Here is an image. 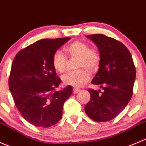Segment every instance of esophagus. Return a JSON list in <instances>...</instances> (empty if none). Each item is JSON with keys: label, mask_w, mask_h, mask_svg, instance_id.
I'll return each mask as SVG.
<instances>
[{"label": "esophagus", "mask_w": 146, "mask_h": 146, "mask_svg": "<svg viewBox=\"0 0 146 146\" xmlns=\"http://www.w3.org/2000/svg\"><path fill=\"white\" fill-rule=\"evenodd\" d=\"M80 91V89H77V88L73 89V93L74 94H77Z\"/></svg>", "instance_id": "1"}]
</instances>
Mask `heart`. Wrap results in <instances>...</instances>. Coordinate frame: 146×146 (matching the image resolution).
Segmentation results:
<instances>
[{
    "instance_id": "b5f03b06",
    "label": "heart",
    "mask_w": 146,
    "mask_h": 146,
    "mask_svg": "<svg viewBox=\"0 0 146 146\" xmlns=\"http://www.w3.org/2000/svg\"><path fill=\"white\" fill-rule=\"evenodd\" d=\"M64 50L71 58H78L77 67L84 68L76 71L68 72L62 76V80L66 85L73 87H82L90 81V72L94 71L99 67L101 54L96 48H91L87 43L80 40L71 42L64 48ZM68 59L66 55L60 51H56L52 57V65L56 71L64 73L67 68Z\"/></svg>"
}]
</instances>
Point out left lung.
<instances>
[{"mask_svg": "<svg viewBox=\"0 0 146 146\" xmlns=\"http://www.w3.org/2000/svg\"><path fill=\"white\" fill-rule=\"evenodd\" d=\"M87 37L96 44L101 56L99 70L92 83L100 85L104 92L88 89L91 98L85 111L93 120L107 122L117 116L129 102L136 68L129 51L121 42L103 34Z\"/></svg>", "mask_w": 146, "mask_h": 146, "instance_id": "1", "label": "left lung"}]
</instances>
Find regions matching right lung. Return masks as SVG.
Segmentation results:
<instances>
[{"instance_id": "add662e5", "label": "right lung", "mask_w": 146, "mask_h": 146, "mask_svg": "<svg viewBox=\"0 0 146 146\" xmlns=\"http://www.w3.org/2000/svg\"><path fill=\"white\" fill-rule=\"evenodd\" d=\"M70 39L40 40L21 50L14 59L9 88L17 108L31 125L50 127L62 117L63 106L73 88L68 85L56 91L61 80L53 67L52 57Z\"/></svg>"}]
</instances>
